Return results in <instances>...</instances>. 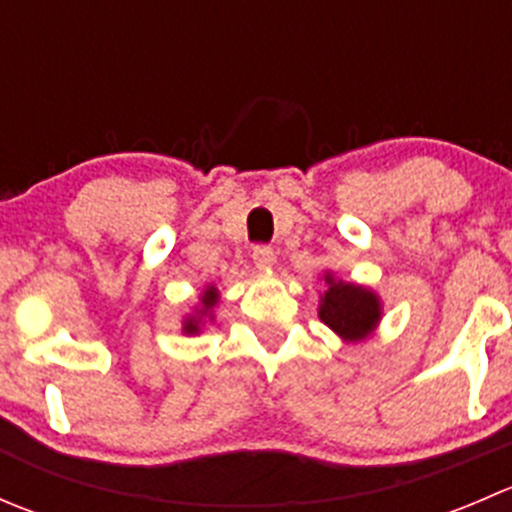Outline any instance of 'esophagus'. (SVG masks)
I'll return each mask as SVG.
<instances>
[{
	"mask_svg": "<svg viewBox=\"0 0 512 512\" xmlns=\"http://www.w3.org/2000/svg\"><path fill=\"white\" fill-rule=\"evenodd\" d=\"M252 262H255L257 270H270L272 262H275V252L267 245H257L255 250H252Z\"/></svg>",
	"mask_w": 512,
	"mask_h": 512,
	"instance_id": "34e87169",
	"label": "esophagus"
}]
</instances>
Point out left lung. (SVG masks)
Wrapping results in <instances>:
<instances>
[{
    "label": "left lung",
    "mask_w": 512,
    "mask_h": 512,
    "mask_svg": "<svg viewBox=\"0 0 512 512\" xmlns=\"http://www.w3.org/2000/svg\"><path fill=\"white\" fill-rule=\"evenodd\" d=\"M327 292L319 297V319L344 342H361L381 319V299L371 289L324 275Z\"/></svg>",
    "instance_id": "left-lung-1"
}]
</instances>
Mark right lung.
<instances>
[{
	"label": "right lung",
	"mask_w": 512,
	"mask_h": 512,
	"mask_svg": "<svg viewBox=\"0 0 512 512\" xmlns=\"http://www.w3.org/2000/svg\"><path fill=\"white\" fill-rule=\"evenodd\" d=\"M215 304H218V289L208 287L203 292V297H200V309H198V312L190 314V317H185L183 334H198L200 327H203V324H205V319H210V312H213Z\"/></svg>",
	"instance_id": "add662e5"
}]
</instances>
